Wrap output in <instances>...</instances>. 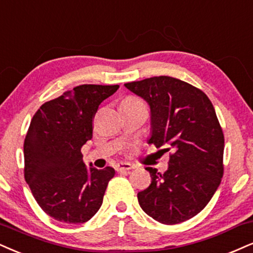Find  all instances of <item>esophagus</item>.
I'll list each match as a JSON object with an SVG mask.
<instances>
[{
    "label": "esophagus",
    "instance_id": "obj_1",
    "mask_svg": "<svg viewBox=\"0 0 253 253\" xmlns=\"http://www.w3.org/2000/svg\"><path fill=\"white\" fill-rule=\"evenodd\" d=\"M133 169V165L130 163H126V162H123V163H118L116 167L117 171H129Z\"/></svg>",
    "mask_w": 253,
    "mask_h": 253
}]
</instances>
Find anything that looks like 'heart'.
Segmentation results:
<instances>
[{
  "label": "heart",
  "instance_id": "1",
  "mask_svg": "<svg viewBox=\"0 0 253 253\" xmlns=\"http://www.w3.org/2000/svg\"><path fill=\"white\" fill-rule=\"evenodd\" d=\"M136 101H138V99H137V98H133V97H126V99H124L123 102L129 103V102H136Z\"/></svg>",
  "mask_w": 253,
  "mask_h": 253
}]
</instances>
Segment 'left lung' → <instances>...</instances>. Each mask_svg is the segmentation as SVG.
<instances>
[{"label": "left lung", "mask_w": 253, "mask_h": 253, "mask_svg": "<svg viewBox=\"0 0 253 253\" xmlns=\"http://www.w3.org/2000/svg\"><path fill=\"white\" fill-rule=\"evenodd\" d=\"M124 85L150 107L149 144L172 151L164 173L146 168L152 180L137 195L139 205L162 224L185 222L207 207L223 177L224 135L212 103L201 89L170 76Z\"/></svg>", "instance_id": "left-lung-1"}]
</instances>
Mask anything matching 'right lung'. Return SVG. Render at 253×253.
<instances>
[{
  "instance_id": "add662e5",
  "label": "right lung",
  "mask_w": 253,
  "mask_h": 253,
  "mask_svg": "<svg viewBox=\"0 0 253 253\" xmlns=\"http://www.w3.org/2000/svg\"><path fill=\"white\" fill-rule=\"evenodd\" d=\"M120 85L83 84L41 105L24 139V178L37 204L62 223H85L101 208L110 167H85L82 146L92 138L98 105Z\"/></svg>"
}]
</instances>
